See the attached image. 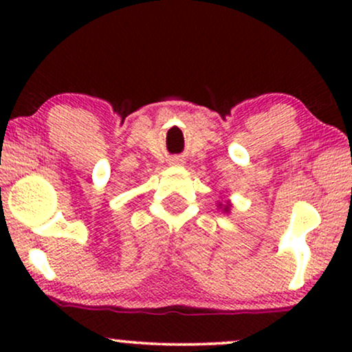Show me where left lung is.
<instances>
[{
    "instance_id": "obj_1",
    "label": "left lung",
    "mask_w": 352,
    "mask_h": 352,
    "mask_svg": "<svg viewBox=\"0 0 352 352\" xmlns=\"http://www.w3.org/2000/svg\"><path fill=\"white\" fill-rule=\"evenodd\" d=\"M227 208H228V205H227V207H225V212H227Z\"/></svg>"
}]
</instances>
